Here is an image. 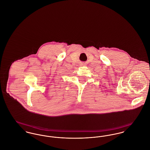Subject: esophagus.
I'll use <instances>...</instances> for the list:
<instances>
[{"instance_id": "34e87169", "label": "esophagus", "mask_w": 150, "mask_h": 150, "mask_svg": "<svg viewBox=\"0 0 150 150\" xmlns=\"http://www.w3.org/2000/svg\"><path fill=\"white\" fill-rule=\"evenodd\" d=\"M84 65L85 66V63H84V62H81V65L80 66H84Z\"/></svg>"}]
</instances>
